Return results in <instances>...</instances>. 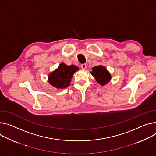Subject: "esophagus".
Listing matches in <instances>:
<instances>
[{"mask_svg":"<svg viewBox=\"0 0 156 156\" xmlns=\"http://www.w3.org/2000/svg\"><path fill=\"white\" fill-rule=\"evenodd\" d=\"M81 68L83 69H85L87 68V65L85 63L84 64H81Z\"/></svg>","mask_w":156,"mask_h":156,"instance_id":"34e87169","label":"esophagus"}]
</instances>
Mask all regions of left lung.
I'll return each mask as SVG.
<instances>
[{
    "label": "left lung",
    "mask_w": 156,
    "mask_h": 156,
    "mask_svg": "<svg viewBox=\"0 0 156 156\" xmlns=\"http://www.w3.org/2000/svg\"><path fill=\"white\" fill-rule=\"evenodd\" d=\"M91 73L95 78L96 81L102 86L108 83L111 80V75L108 72L106 68L103 66L93 67Z\"/></svg>",
    "instance_id": "8db88e82"
}]
</instances>
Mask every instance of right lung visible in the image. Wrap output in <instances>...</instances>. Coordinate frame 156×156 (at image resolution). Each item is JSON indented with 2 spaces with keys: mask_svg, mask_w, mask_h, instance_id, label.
I'll use <instances>...</instances> for the list:
<instances>
[{
  "mask_svg": "<svg viewBox=\"0 0 156 156\" xmlns=\"http://www.w3.org/2000/svg\"><path fill=\"white\" fill-rule=\"evenodd\" d=\"M78 69V67L75 65L67 66L62 63L57 69L49 75L48 82L58 89L65 88L69 85L71 79Z\"/></svg>",
  "mask_w": 156,
  "mask_h": 156,
  "instance_id": "1",
  "label": "right lung"
}]
</instances>
